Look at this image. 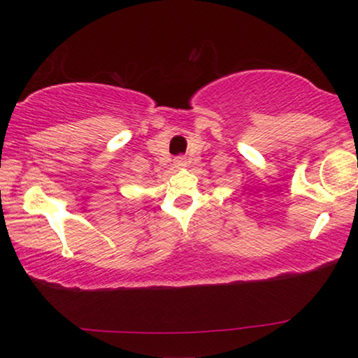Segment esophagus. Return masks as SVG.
Instances as JSON below:
<instances>
[{"instance_id": "1", "label": "esophagus", "mask_w": 358, "mask_h": 358, "mask_svg": "<svg viewBox=\"0 0 358 358\" xmlns=\"http://www.w3.org/2000/svg\"><path fill=\"white\" fill-rule=\"evenodd\" d=\"M187 164L185 163V158H182V156H179V158H174V166L178 169H180V168H184V166Z\"/></svg>"}]
</instances>
